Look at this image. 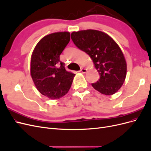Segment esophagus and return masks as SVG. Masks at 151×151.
I'll list each match as a JSON object with an SVG mask.
<instances>
[{"mask_svg": "<svg viewBox=\"0 0 151 151\" xmlns=\"http://www.w3.org/2000/svg\"><path fill=\"white\" fill-rule=\"evenodd\" d=\"M81 72L82 73H83V74H84V73H86L87 72V69L85 68H82L81 69Z\"/></svg>", "mask_w": 151, "mask_h": 151, "instance_id": "obj_1", "label": "esophagus"}]
</instances>
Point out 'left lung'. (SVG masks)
Here are the masks:
<instances>
[{"instance_id":"left-lung-1","label":"left lung","mask_w":151,"mask_h":151,"mask_svg":"<svg viewBox=\"0 0 151 151\" xmlns=\"http://www.w3.org/2000/svg\"><path fill=\"white\" fill-rule=\"evenodd\" d=\"M73 42L88 53L100 75L92 84L93 88L105 95L116 93L122 86L127 75V62L121 48L111 36L95 29L74 31Z\"/></svg>"}]
</instances>
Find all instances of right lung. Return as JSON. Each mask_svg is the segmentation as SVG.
Returning <instances> with one entry per match:
<instances>
[{
	"mask_svg": "<svg viewBox=\"0 0 151 151\" xmlns=\"http://www.w3.org/2000/svg\"><path fill=\"white\" fill-rule=\"evenodd\" d=\"M67 31L49 34L41 39L31 57L30 74L36 89L52 99L63 97L69 91L76 74L68 72L60 55L70 41Z\"/></svg>",
	"mask_w": 151,
	"mask_h": 151,
	"instance_id": "obj_1",
	"label": "right lung"
}]
</instances>
